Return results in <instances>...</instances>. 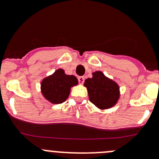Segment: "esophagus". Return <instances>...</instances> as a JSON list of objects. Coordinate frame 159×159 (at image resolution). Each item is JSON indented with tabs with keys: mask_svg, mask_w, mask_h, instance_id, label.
<instances>
[{
	"mask_svg": "<svg viewBox=\"0 0 159 159\" xmlns=\"http://www.w3.org/2000/svg\"><path fill=\"white\" fill-rule=\"evenodd\" d=\"M78 80H79V83H80V84H83L84 82V76H79Z\"/></svg>",
	"mask_w": 159,
	"mask_h": 159,
	"instance_id": "esophagus-1",
	"label": "esophagus"
}]
</instances>
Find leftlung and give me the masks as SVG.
Here are the masks:
<instances>
[{
  "label": "left lung",
  "instance_id": "1",
  "mask_svg": "<svg viewBox=\"0 0 159 159\" xmlns=\"http://www.w3.org/2000/svg\"><path fill=\"white\" fill-rule=\"evenodd\" d=\"M89 100L97 108L108 110L117 103L120 98V87L101 71L92 72V77L85 80Z\"/></svg>",
  "mask_w": 159,
  "mask_h": 159
}]
</instances>
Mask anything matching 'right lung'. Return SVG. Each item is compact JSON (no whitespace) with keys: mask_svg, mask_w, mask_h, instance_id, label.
<instances>
[{"mask_svg":"<svg viewBox=\"0 0 159 159\" xmlns=\"http://www.w3.org/2000/svg\"><path fill=\"white\" fill-rule=\"evenodd\" d=\"M79 84L73 75H66L62 68L56 70L41 82V92L43 97L52 104H60L66 101L71 88Z\"/></svg>","mask_w":159,"mask_h":159,"instance_id":"add662e5","label":"right lung"}]
</instances>
